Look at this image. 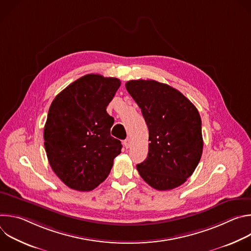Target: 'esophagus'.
Here are the masks:
<instances>
[{
    "mask_svg": "<svg viewBox=\"0 0 251 251\" xmlns=\"http://www.w3.org/2000/svg\"><path fill=\"white\" fill-rule=\"evenodd\" d=\"M123 144H124V147H125L126 149H128V148L131 146V141H130V139L127 138V139L124 141Z\"/></svg>",
    "mask_w": 251,
    "mask_h": 251,
    "instance_id": "esophagus-1",
    "label": "esophagus"
}]
</instances>
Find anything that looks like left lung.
I'll return each mask as SVG.
<instances>
[{"mask_svg":"<svg viewBox=\"0 0 251 251\" xmlns=\"http://www.w3.org/2000/svg\"><path fill=\"white\" fill-rule=\"evenodd\" d=\"M125 86L149 129L148 157L137 165L140 176L158 191L181 186L202 154L198 109L180 91L156 80H130Z\"/></svg>","mask_w":251,"mask_h":251,"instance_id":"1","label":"left lung"}]
</instances>
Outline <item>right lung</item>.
Wrapping results in <instances>:
<instances>
[{
    "label": "right lung",
    "instance_id": "1",
    "mask_svg": "<svg viewBox=\"0 0 251 251\" xmlns=\"http://www.w3.org/2000/svg\"><path fill=\"white\" fill-rule=\"evenodd\" d=\"M120 80L87 75L53 99L44 130L45 148L55 175L70 189L88 192L108 176L121 142L110 135L106 111Z\"/></svg>",
    "mask_w": 251,
    "mask_h": 251
}]
</instances>
